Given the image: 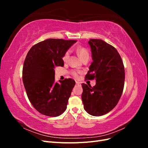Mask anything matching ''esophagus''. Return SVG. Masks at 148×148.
Returning <instances> with one entry per match:
<instances>
[{
	"label": "esophagus",
	"instance_id": "esophagus-1",
	"mask_svg": "<svg viewBox=\"0 0 148 148\" xmlns=\"http://www.w3.org/2000/svg\"><path fill=\"white\" fill-rule=\"evenodd\" d=\"M76 84H77V85H81V83L78 82H76Z\"/></svg>",
	"mask_w": 148,
	"mask_h": 148
}]
</instances>
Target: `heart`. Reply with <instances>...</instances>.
I'll list each match as a JSON object with an SVG mask.
<instances>
[{"label": "heart", "mask_w": 148, "mask_h": 148, "mask_svg": "<svg viewBox=\"0 0 148 148\" xmlns=\"http://www.w3.org/2000/svg\"><path fill=\"white\" fill-rule=\"evenodd\" d=\"M77 53L78 56H79V57L81 59V60H82L83 59H84V57H89V52L88 51L87 49L84 47H79L78 48H77ZM69 51H66L65 54L64 55L63 57H62V60L64 62H66L67 60H68V59L69 57ZM71 74H72L75 77L78 78V73L77 72V71H72L71 72Z\"/></svg>", "instance_id": "b5f03b06"}]
</instances>
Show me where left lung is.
<instances>
[{
  "label": "left lung",
  "instance_id": "obj_1",
  "mask_svg": "<svg viewBox=\"0 0 148 148\" xmlns=\"http://www.w3.org/2000/svg\"><path fill=\"white\" fill-rule=\"evenodd\" d=\"M92 62L86 75L96 79V85L82 84L84 109L92 116L109 112L117 104L125 83V69L121 57L114 47L101 39H90Z\"/></svg>",
  "mask_w": 148,
  "mask_h": 148
}]
</instances>
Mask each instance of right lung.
I'll return each instance as SVG.
<instances>
[{
    "mask_svg": "<svg viewBox=\"0 0 148 148\" xmlns=\"http://www.w3.org/2000/svg\"><path fill=\"white\" fill-rule=\"evenodd\" d=\"M77 41L48 39L35 44L26 55L23 84L31 104L43 115L57 117L66 109L75 82L69 78L55 82V68L64 65L62 57Z\"/></svg>",
    "mask_w": 148,
    "mask_h": 148,
    "instance_id": "obj_1",
    "label": "right lung"
}]
</instances>
